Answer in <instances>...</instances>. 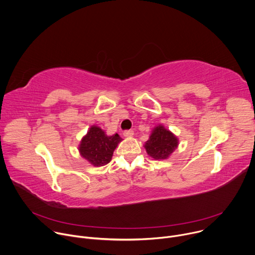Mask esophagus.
Returning a JSON list of instances; mask_svg holds the SVG:
<instances>
[{"label": "esophagus", "mask_w": 255, "mask_h": 255, "mask_svg": "<svg viewBox=\"0 0 255 255\" xmlns=\"http://www.w3.org/2000/svg\"><path fill=\"white\" fill-rule=\"evenodd\" d=\"M133 134H134V132H133L132 130H125V131L123 132V135H124L125 137H131V136H133Z\"/></svg>", "instance_id": "esophagus-1"}]
</instances>
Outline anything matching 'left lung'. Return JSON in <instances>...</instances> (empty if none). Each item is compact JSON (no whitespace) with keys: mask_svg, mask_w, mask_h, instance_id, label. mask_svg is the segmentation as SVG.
<instances>
[{"mask_svg":"<svg viewBox=\"0 0 255 255\" xmlns=\"http://www.w3.org/2000/svg\"><path fill=\"white\" fill-rule=\"evenodd\" d=\"M178 145L177 137L162 125L156 126L145 142L144 148L149 156L156 160L167 159L176 149Z\"/></svg>","mask_w":255,"mask_h":255,"instance_id":"obj_1","label":"left lung"}]
</instances>
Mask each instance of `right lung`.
<instances>
[{"label": "right lung", "instance_id": "1", "mask_svg": "<svg viewBox=\"0 0 255 255\" xmlns=\"http://www.w3.org/2000/svg\"><path fill=\"white\" fill-rule=\"evenodd\" d=\"M122 138L116 133L112 136L106 135L105 131L94 125L87 135L83 137L79 146L82 157L94 166H103L112 159L113 152Z\"/></svg>", "mask_w": 255, "mask_h": 255}]
</instances>
